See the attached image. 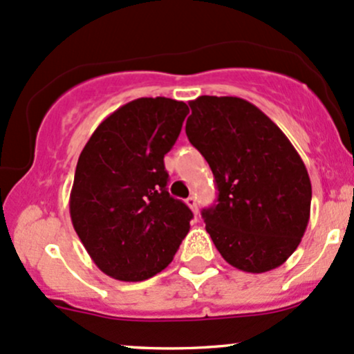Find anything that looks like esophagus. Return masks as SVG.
I'll return each instance as SVG.
<instances>
[{
	"label": "esophagus",
	"instance_id": "obj_1",
	"mask_svg": "<svg viewBox=\"0 0 354 354\" xmlns=\"http://www.w3.org/2000/svg\"><path fill=\"white\" fill-rule=\"evenodd\" d=\"M186 205H188V207L193 209V213H198V201H196V196L186 198Z\"/></svg>",
	"mask_w": 354,
	"mask_h": 354
}]
</instances>
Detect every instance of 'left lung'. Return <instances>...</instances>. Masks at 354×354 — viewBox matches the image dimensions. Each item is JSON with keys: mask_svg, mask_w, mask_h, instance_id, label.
<instances>
[{"mask_svg": "<svg viewBox=\"0 0 354 354\" xmlns=\"http://www.w3.org/2000/svg\"><path fill=\"white\" fill-rule=\"evenodd\" d=\"M189 142L215 176L218 203L203 209L216 250L235 269L262 274L286 262L304 236L310 180L287 136L240 97L189 102Z\"/></svg>", "mask_w": 354, "mask_h": 354, "instance_id": "1", "label": "left lung"}]
</instances>
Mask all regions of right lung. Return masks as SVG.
Listing matches in <instances>:
<instances>
[{"label":"right lung","instance_id":"right-lung-1","mask_svg":"<svg viewBox=\"0 0 354 354\" xmlns=\"http://www.w3.org/2000/svg\"><path fill=\"white\" fill-rule=\"evenodd\" d=\"M189 109L141 97L99 124L79 156L70 218L91 259L109 277L141 282L169 266L193 213L168 193L165 154Z\"/></svg>","mask_w":354,"mask_h":354}]
</instances>
